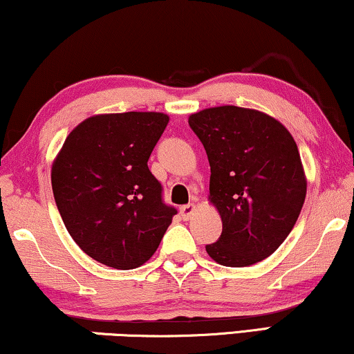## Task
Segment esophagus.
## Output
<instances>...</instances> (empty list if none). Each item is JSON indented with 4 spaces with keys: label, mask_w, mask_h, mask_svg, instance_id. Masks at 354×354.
Here are the masks:
<instances>
[{
    "label": "esophagus",
    "mask_w": 354,
    "mask_h": 354,
    "mask_svg": "<svg viewBox=\"0 0 354 354\" xmlns=\"http://www.w3.org/2000/svg\"><path fill=\"white\" fill-rule=\"evenodd\" d=\"M195 212H196V206L193 205V203H190V205H185V206L180 207V214H182V217H183V219H185V221L192 219V217L195 216Z\"/></svg>",
    "instance_id": "1"
}]
</instances>
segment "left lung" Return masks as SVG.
<instances>
[{"label": "left lung", "mask_w": 354, "mask_h": 354, "mask_svg": "<svg viewBox=\"0 0 354 354\" xmlns=\"http://www.w3.org/2000/svg\"><path fill=\"white\" fill-rule=\"evenodd\" d=\"M188 124L206 149L209 196L222 234L206 245L217 264L246 268L269 258L292 232L306 176L292 133L272 115L239 106L192 114Z\"/></svg>", "instance_id": "1"}]
</instances>
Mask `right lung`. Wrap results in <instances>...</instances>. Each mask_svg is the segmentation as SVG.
Here are the masks:
<instances>
[{
    "label": "right lung",
    "instance_id": "obj_1",
    "mask_svg": "<svg viewBox=\"0 0 354 354\" xmlns=\"http://www.w3.org/2000/svg\"><path fill=\"white\" fill-rule=\"evenodd\" d=\"M169 115L96 114L67 135L53 161L51 185L67 232L80 250L114 269L147 263L161 243L176 207L148 159Z\"/></svg>",
    "mask_w": 354,
    "mask_h": 354
}]
</instances>
